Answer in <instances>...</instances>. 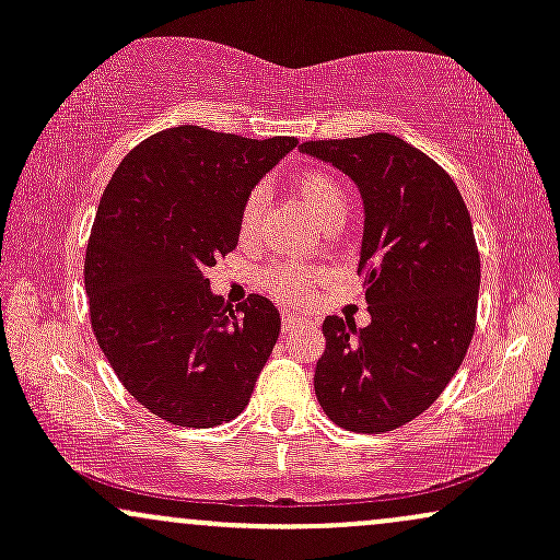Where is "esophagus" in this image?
Listing matches in <instances>:
<instances>
[{
  "mask_svg": "<svg viewBox=\"0 0 560 560\" xmlns=\"http://www.w3.org/2000/svg\"><path fill=\"white\" fill-rule=\"evenodd\" d=\"M307 324H311V320H307L305 316H298V313H292V311L281 313V329H284L287 334L289 331H298V329H302V326H307Z\"/></svg>",
  "mask_w": 560,
  "mask_h": 560,
  "instance_id": "esophagus-1",
  "label": "esophagus"
}]
</instances>
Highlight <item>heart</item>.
Returning <instances> with one entry per match:
<instances>
[{
	"label": "heart",
	"mask_w": 560,
	"mask_h": 560,
	"mask_svg": "<svg viewBox=\"0 0 560 560\" xmlns=\"http://www.w3.org/2000/svg\"><path fill=\"white\" fill-rule=\"evenodd\" d=\"M294 191H298L300 202L305 205L307 213L313 215V221L318 226H324L331 218H345L347 213V195L342 184L329 173L320 171H307L294 182ZM260 210H262V191L255 189L253 195L244 199L242 213H240V236L242 242H249L258 231L260 223ZM324 279L320 268L302 266V262H279L271 266L262 273V284L276 300L287 302H302L313 294L318 281Z\"/></svg>",
	"instance_id": "obj_1"
}]
</instances>
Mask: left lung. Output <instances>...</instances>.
Returning <instances> with one entry per match:
<instances>
[{"mask_svg":"<svg viewBox=\"0 0 560 560\" xmlns=\"http://www.w3.org/2000/svg\"><path fill=\"white\" fill-rule=\"evenodd\" d=\"M350 176L363 197V273L371 324L324 320L316 397L347 432L413 421L464 363L477 326L479 249L458 186L392 133L300 147Z\"/></svg>","mask_w":560,"mask_h":560,"instance_id":"obj_1","label":"left lung"}]
</instances>
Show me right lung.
<instances>
[{
    "mask_svg": "<svg viewBox=\"0 0 560 560\" xmlns=\"http://www.w3.org/2000/svg\"><path fill=\"white\" fill-rule=\"evenodd\" d=\"M294 147V137L165 128L102 191L83 262L89 316L124 387L158 419L208 429L249 402L279 311L249 294L234 313L205 271L236 247L244 199Z\"/></svg>",
    "mask_w": 560,
    "mask_h": 560,
    "instance_id": "1",
    "label": "right lung"
}]
</instances>
